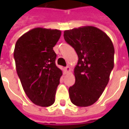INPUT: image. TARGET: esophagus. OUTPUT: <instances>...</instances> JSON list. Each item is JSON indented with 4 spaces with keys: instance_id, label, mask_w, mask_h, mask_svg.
<instances>
[{
    "instance_id": "esophagus-1",
    "label": "esophagus",
    "mask_w": 129,
    "mask_h": 129,
    "mask_svg": "<svg viewBox=\"0 0 129 129\" xmlns=\"http://www.w3.org/2000/svg\"><path fill=\"white\" fill-rule=\"evenodd\" d=\"M65 71H66V73H70V68L69 67V66H66V67L65 68Z\"/></svg>"
}]
</instances>
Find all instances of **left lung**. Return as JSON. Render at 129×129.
<instances>
[{"instance_id": "1", "label": "left lung", "mask_w": 129, "mask_h": 129, "mask_svg": "<svg viewBox=\"0 0 129 129\" xmlns=\"http://www.w3.org/2000/svg\"><path fill=\"white\" fill-rule=\"evenodd\" d=\"M63 37L79 58L74 69L75 83L68 89L70 100L77 106L92 105L109 81L114 67L113 44L105 32L93 26L65 30Z\"/></svg>"}]
</instances>
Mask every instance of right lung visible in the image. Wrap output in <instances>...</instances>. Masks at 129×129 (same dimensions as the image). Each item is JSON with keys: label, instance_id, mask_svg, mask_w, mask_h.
Wrapping results in <instances>:
<instances>
[{"label": "right lung", "instance_id": "obj_1", "mask_svg": "<svg viewBox=\"0 0 129 129\" xmlns=\"http://www.w3.org/2000/svg\"><path fill=\"white\" fill-rule=\"evenodd\" d=\"M59 29L36 27L22 35L14 51L16 72L24 91L36 105L48 107L55 101L62 71L53 50L61 37Z\"/></svg>", "mask_w": 129, "mask_h": 129}]
</instances>
